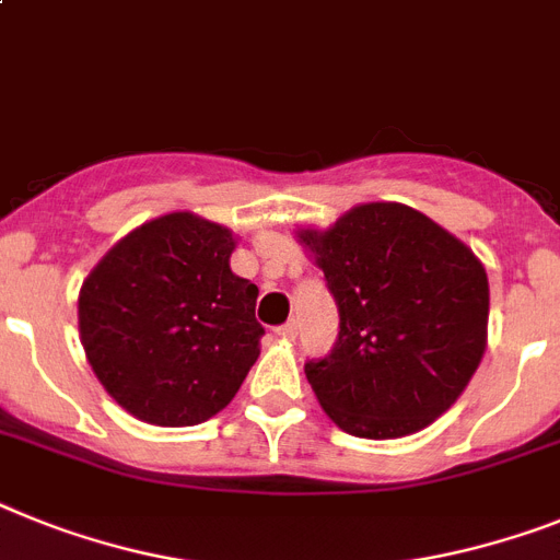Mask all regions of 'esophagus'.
I'll return each mask as SVG.
<instances>
[{
  "instance_id": "34e87169",
  "label": "esophagus",
  "mask_w": 560,
  "mask_h": 560,
  "mask_svg": "<svg viewBox=\"0 0 560 560\" xmlns=\"http://www.w3.org/2000/svg\"><path fill=\"white\" fill-rule=\"evenodd\" d=\"M276 336H279V338H284V341H293V338L299 336V324H295V322L281 324L279 330H276Z\"/></svg>"
}]
</instances>
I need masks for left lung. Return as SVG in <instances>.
I'll return each instance as SVG.
<instances>
[{"mask_svg":"<svg viewBox=\"0 0 560 560\" xmlns=\"http://www.w3.org/2000/svg\"><path fill=\"white\" fill-rule=\"evenodd\" d=\"M295 236L338 304L330 355L304 364L324 412L359 439L424 430L487 350L490 284L476 253L398 201L359 205Z\"/></svg>","mask_w":560,"mask_h":560,"instance_id":"left-lung-1","label":"left lung"}]
</instances>
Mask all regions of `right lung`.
<instances>
[{
	"label": "right lung",
	"instance_id": "1",
	"mask_svg": "<svg viewBox=\"0 0 560 560\" xmlns=\"http://www.w3.org/2000/svg\"><path fill=\"white\" fill-rule=\"evenodd\" d=\"M236 238L192 213L144 222L79 290V338L130 416L192 427L224 410L258 359V288L230 270Z\"/></svg>",
	"mask_w": 560,
	"mask_h": 560
}]
</instances>
